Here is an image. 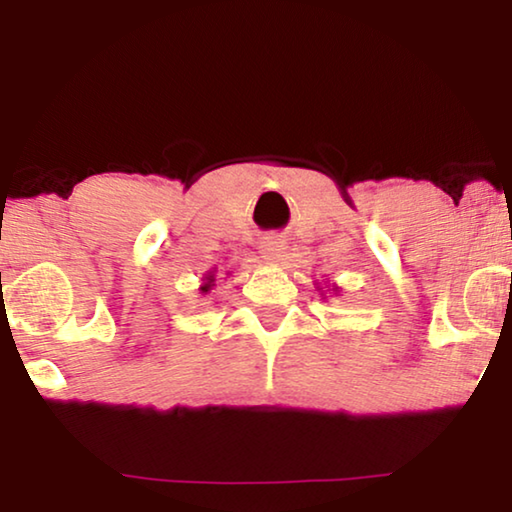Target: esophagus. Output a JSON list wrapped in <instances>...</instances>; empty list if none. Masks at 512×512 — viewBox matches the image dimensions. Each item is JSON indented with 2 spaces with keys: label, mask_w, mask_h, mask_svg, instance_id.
I'll return each instance as SVG.
<instances>
[{
  "label": "esophagus",
  "mask_w": 512,
  "mask_h": 512,
  "mask_svg": "<svg viewBox=\"0 0 512 512\" xmlns=\"http://www.w3.org/2000/svg\"><path fill=\"white\" fill-rule=\"evenodd\" d=\"M261 254L272 263L279 261V258L284 256V242L277 240V237H268V240L261 244Z\"/></svg>",
  "instance_id": "esophagus-1"
}]
</instances>
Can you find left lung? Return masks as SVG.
<instances>
[{
    "label": "left lung",
    "instance_id": "obj_1",
    "mask_svg": "<svg viewBox=\"0 0 512 512\" xmlns=\"http://www.w3.org/2000/svg\"><path fill=\"white\" fill-rule=\"evenodd\" d=\"M333 291H335V289H333Z\"/></svg>",
    "mask_w": 512,
    "mask_h": 512
}]
</instances>
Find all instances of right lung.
Masks as SVG:
<instances>
[{
    "label": "right lung",
    "mask_w": 512,
    "mask_h": 512,
    "mask_svg": "<svg viewBox=\"0 0 512 512\" xmlns=\"http://www.w3.org/2000/svg\"><path fill=\"white\" fill-rule=\"evenodd\" d=\"M212 286H214V270H212V272H207V275L202 277V286H200V291H202V293L212 291Z\"/></svg>",
    "instance_id": "right-lung-1"
}]
</instances>
